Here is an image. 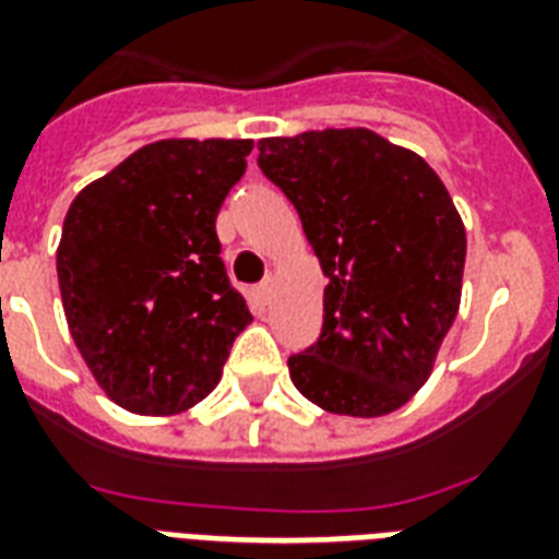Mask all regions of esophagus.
<instances>
[{"mask_svg": "<svg viewBox=\"0 0 559 559\" xmlns=\"http://www.w3.org/2000/svg\"><path fill=\"white\" fill-rule=\"evenodd\" d=\"M272 289H275V281H272V275H270V278H263L261 284H258V296H261L263 301H270Z\"/></svg>", "mask_w": 559, "mask_h": 559, "instance_id": "34e87169", "label": "esophagus"}]
</instances>
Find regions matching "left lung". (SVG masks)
<instances>
[{"label": "left lung", "mask_w": 559, "mask_h": 559, "mask_svg": "<svg viewBox=\"0 0 559 559\" xmlns=\"http://www.w3.org/2000/svg\"><path fill=\"white\" fill-rule=\"evenodd\" d=\"M258 165L296 205L328 275L322 336L289 357L310 403L380 417L429 380L461 305L467 235L417 153L366 127L258 142Z\"/></svg>", "instance_id": "8db88e82"}]
</instances>
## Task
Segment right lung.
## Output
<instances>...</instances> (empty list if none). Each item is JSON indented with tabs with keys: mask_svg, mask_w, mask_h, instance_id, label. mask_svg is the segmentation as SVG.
<instances>
[{
	"mask_svg": "<svg viewBox=\"0 0 559 559\" xmlns=\"http://www.w3.org/2000/svg\"><path fill=\"white\" fill-rule=\"evenodd\" d=\"M249 139H162L66 211L57 281L92 377L135 415H179L214 391L252 313L219 261L217 211Z\"/></svg>",
	"mask_w": 559,
	"mask_h": 559,
	"instance_id": "obj_1",
	"label": "right lung"
}]
</instances>
